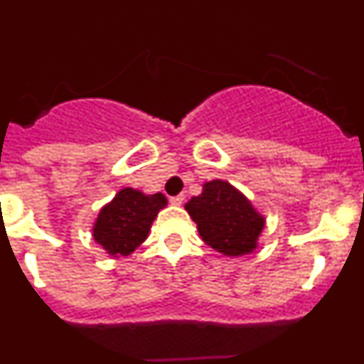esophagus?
I'll return each instance as SVG.
<instances>
[{
    "label": "esophagus",
    "mask_w": 364,
    "mask_h": 364,
    "mask_svg": "<svg viewBox=\"0 0 364 364\" xmlns=\"http://www.w3.org/2000/svg\"><path fill=\"white\" fill-rule=\"evenodd\" d=\"M169 202H171L173 205H182V202H184V195H176V197H171L169 198Z\"/></svg>",
    "instance_id": "34e87169"
}]
</instances>
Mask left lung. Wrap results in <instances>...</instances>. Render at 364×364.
I'll use <instances>...</instances> for the list:
<instances>
[{"instance_id":"8db88e82","label":"left lung","mask_w":364,"mask_h":364,"mask_svg":"<svg viewBox=\"0 0 364 364\" xmlns=\"http://www.w3.org/2000/svg\"><path fill=\"white\" fill-rule=\"evenodd\" d=\"M186 210L197 222L202 240L230 257L252 253L264 228V217L224 180L205 182L202 195L193 197Z\"/></svg>"}]
</instances>
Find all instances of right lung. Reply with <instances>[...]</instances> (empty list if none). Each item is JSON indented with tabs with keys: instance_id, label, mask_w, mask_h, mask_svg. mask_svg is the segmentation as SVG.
I'll return each mask as SVG.
<instances>
[{
	"instance_id": "right-lung-1",
	"label": "right lung",
	"mask_w": 364,
	"mask_h": 364,
	"mask_svg": "<svg viewBox=\"0 0 364 364\" xmlns=\"http://www.w3.org/2000/svg\"><path fill=\"white\" fill-rule=\"evenodd\" d=\"M166 204L167 198L162 193L144 195L133 188H124L102 208L92 237L109 255H129L147 239L151 224Z\"/></svg>"
}]
</instances>
